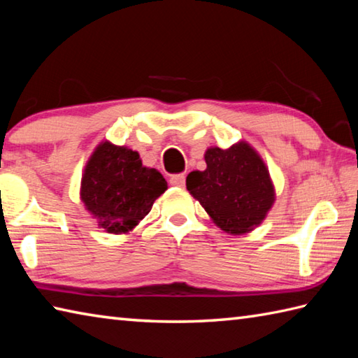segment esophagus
<instances>
[{
	"mask_svg": "<svg viewBox=\"0 0 358 358\" xmlns=\"http://www.w3.org/2000/svg\"><path fill=\"white\" fill-rule=\"evenodd\" d=\"M169 183H171L172 186H177V187H185V185H186V177H185L183 173L172 175L171 180H169Z\"/></svg>",
	"mask_w": 358,
	"mask_h": 358,
	"instance_id": "obj_1",
	"label": "esophagus"
}]
</instances>
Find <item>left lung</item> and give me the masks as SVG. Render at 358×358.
<instances>
[{
	"label": "left lung",
	"instance_id": "1",
	"mask_svg": "<svg viewBox=\"0 0 358 358\" xmlns=\"http://www.w3.org/2000/svg\"><path fill=\"white\" fill-rule=\"evenodd\" d=\"M206 171L187 175V191L223 231L243 234L257 227L275 200L264 161L248 144L205 153Z\"/></svg>",
	"mask_w": 358,
	"mask_h": 358
}]
</instances>
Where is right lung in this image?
<instances>
[{"label":"right lung","mask_w":358,"mask_h":358,"mask_svg":"<svg viewBox=\"0 0 358 358\" xmlns=\"http://www.w3.org/2000/svg\"><path fill=\"white\" fill-rule=\"evenodd\" d=\"M166 189L163 175L144 167L138 152L103 143L85 167L82 201L101 228L117 234L136 227Z\"/></svg>","instance_id":"right-lung-1"}]
</instances>
